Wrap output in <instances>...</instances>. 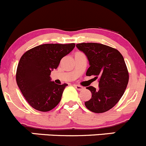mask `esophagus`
Returning <instances> with one entry per match:
<instances>
[{"instance_id": "34e87169", "label": "esophagus", "mask_w": 146, "mask_h": 146, "mask_svg": "<svg viewBox=\"0 0 146 146\" xmlns=\"http://www.w3.org/2000/svg\"><path fill=\"white\" fill-rule=\"evenodd\" d=\"M74 86H75V88H76L78 90H83V89H84V88H83V86H80V85H74Z\"/></svg>"}]
</instances>
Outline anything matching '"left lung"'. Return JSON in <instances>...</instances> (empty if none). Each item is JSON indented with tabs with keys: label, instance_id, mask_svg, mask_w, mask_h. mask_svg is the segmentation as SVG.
<instances>
[{
	"label": "left lung",
	"instance_id": "1",
	"mask_svg": "<svg viewBox=\"0 0 146 146\" xmlns=\"http://www.w3.org/2000/svg\"><path fill=\"white\" fill-rule=\"evenodd\" d=\"M76 47L88 59L86 76L99 78L98 88H86L92 97L85 106L93 113L106 112L119 101L128 85L129 75L123 57L116 49L100 43H82Z\"/></svg>",
	"mask_w": 146,
	"mask_h": 146
}]
</instances>
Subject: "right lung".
I'll return each mask as SVG.
<instances>
[{"mask_svg": "<svg viewBox=\"0 0 146 146\" xmlns=\"http://www.w3.org/2000/svg\"><path fill=\"white\" fill-rule=\"evenodd\" d=\"M75 46V43L40 45L21 58L16 71L17 84L26 101L35 110L49 111L60 101L68 84L58 85L51 81L50 73Z\"/></svg>", "mask_w": 146, "mask_h": 146, "instance_id": "add662e5", "label": "right lung"}]
</instances>
